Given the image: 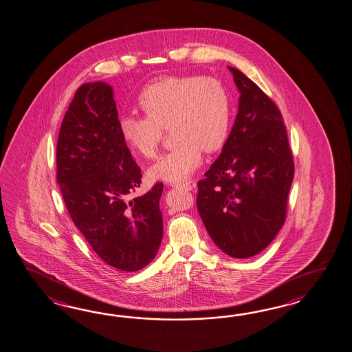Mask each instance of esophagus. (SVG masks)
<instances>
[{
	"label": "esophagus",
	"mask_w": 352,
	"mask_h": 352,
	"mask_svg": "<svg viewBox=\"0 0 352 352\" xmlns=\"http://www.w3.org/2000/svg\"><path fill=\"white\" fill-rule=\"evenodd\" d=\"M172 187H179L182 189H186V190H192L193 187H195V184L192 183V182H186V183H173Z\"/></svg>",
	"instance_id": "esophagus-1"
}]
</instances>
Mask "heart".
Here are the masks:
<instances>
[{
  "label": "heart",
  "mask_w": 352,
  "mask_h": 352,
  "mask_svg": "<svg viewBox=\"0 0 352 352\" xmlns=\"http://www.w3.org/2000/svg\"><path fill=\"white\" fill-rule=\"evenodd\" d=\"M145 116L123 114L120 136L141 157L156 155L162 127L170 124L172 150L150 168L155 179H188L202 163V150L214 153L226 141L232 102L220 80L201 76H170L146 85L138 98Z\"/></svg>",
  "instance_id": "heart-1"
}]
</instances>
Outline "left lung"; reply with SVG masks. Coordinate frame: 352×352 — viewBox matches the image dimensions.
Instances as JSON below:
<instances>
[{
	"label": "left lung",
	"instance_id": "1",
	"mask_svg": "<svg viewBox=\"0 0 352 352\" xmlns=\"http://www.w3.org/2000/svg\"><path fill=\"white\" fill-rule=\"evenodd\" d=\"M235 122L220 156L198 182L197 208L214 244L234 258L261 253L286 217L294 160L276 104L239 69Z\"/></svg>",
	"mask_w": 352,
	"mask_h": 352
}]
</instances>
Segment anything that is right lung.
<instances>
[{"label": "right lung", "instance_id": "add662e5", "mask_svg": "<svg viewBox=\"0 0 352 352\" xmlns=\"http://www.w3.org/2000/svg\"><path fill=\"white\" fill-rule=\"evenodd\" d=\"M112 86L78 87L60 126L57 183L67 211L95 253L109 266L135 272L154 259L163 239V183L127 199L141 169L120 136Z\"/></svg>", "mask_w": 352, "mask_h": 352}]
</instances>
